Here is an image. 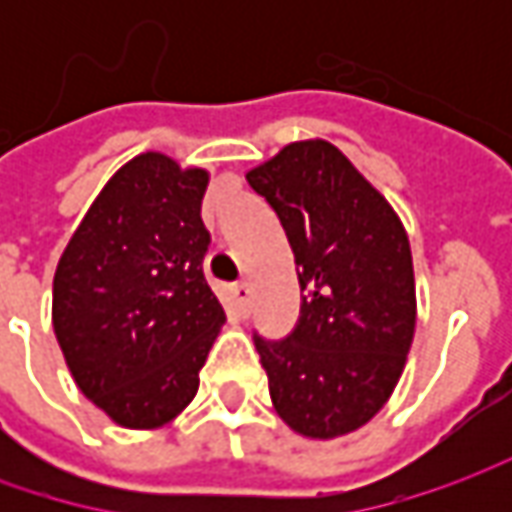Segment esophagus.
Returning a JSON list of instances; mask_svg holds the SVG:
<instances>
[{"mask_svg":"<svg viewBox=\"0 0 512 512\" xmlns=\"http://www.w3.org/2000/svg\"><path fill=\"white\" fill-rule=\"evenodd\" d=\"M233 302H236V307H239V313H242V316L250 313V285H247V282L233 285Z\"/></svg>","mask_w":512,"mask_h":512,"instance_id":"obj_1","label":"esophagus"}]
</instances>
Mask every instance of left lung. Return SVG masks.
<instances>
[{
	"label": "left lung",
	"mask_w": 512,
	"mask_h": 512,
	"mask_svg": "<svg viewBox=\"0 0 512 512\" xmlns=\"http://www.w3.org/2000/svg\"><path fill=\"white\" fill-rule=\"evenodd\" d=\"M296 256L302 316L256 336L279 419L327 442L370 422L402 379L416 333V276L399 213L325 139L290 142L247 170Z\"/></svg>",
	"instance_id": "8db88e82"
}]
</instances>
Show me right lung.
Returning a JSON list of instances; mask_svg holds the SVG:
<instances>
[{
  "mask_svg": "<svg viewBox=\"0 0 512 512\" xmlns=\"http://www.w3.org/2000/svg\"><path fill=\"white\" fill-rule=\"evenodd\" d=\"M210 173L159 150L108 179L53 276V333L76 387L110 422L153 430L199 390L225 325L202 273Z\"/></svg>",
  "mask_w": 512,
  "mask_h": 512,
  "instance_id": "1",
  "label": "right lung"
}]
</instances>
